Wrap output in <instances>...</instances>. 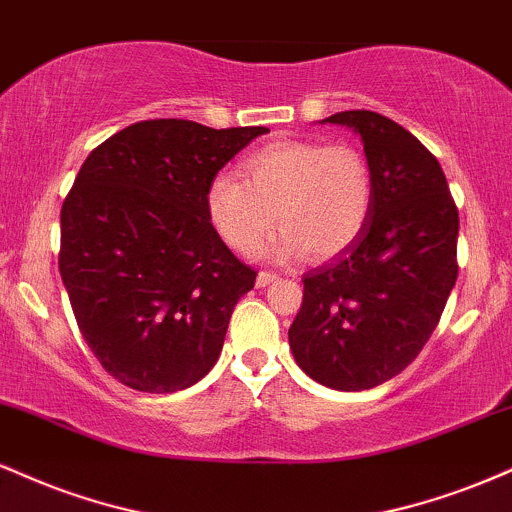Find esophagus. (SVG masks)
I'll return each mask as SVG.
<instances>
[{
	"instance_id": "obj_1",
	"label": "esophagus",
	"mask_w": 512,
	"mask_h": 512,
	"mask_svg": "<svg viewBox=\"0 0 512 512\" xmlns=\"http://www.w3.org/2000/svg\"><path fill=\"white\" fill-rule=\"evenodd\" d=\"M276 279H279V276L276 274H272V272H260L257 274V288H264V286H269V283H274Z\"/></svg>"
}]
</instances>
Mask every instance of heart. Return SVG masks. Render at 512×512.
Returning a JSON list of instances; mask_svg holds the SVG:
<instances>
[{
    "label": "heart",
    "instance_id": "heart-1",
    "mask_svg": "<svg viewBox=\"0 0 512 512\" xmlns=\"http://www.w3.org/2000/svg\"><path fill=\"white\" fill-rule=\"evenodd\" d=\"M243 178L219 174L207 186V214L226 245L240 255L260 248L269 229L279 238L264 250L288 260L305 250L329 260L355 243L372 209V171L350 143L279 140L240 164Z\"/></svg>",
    "mask_w": 512,
    "mask_h": 512
}]
</instances>
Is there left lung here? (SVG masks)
Masks as SVG:
<instances>
[{
	"mask_svg": "<svg viewBox=\"0 0 512 512\" xmlns=\"http://www.w3.org/2000/svg\"><path fill=\"white\" fill-rule=\"evenodd\" d=\"M360 135L372 171V209L350 248L303 276L288 329L310 379L365 391L403 372L439 324L458 279V207L432 152L377 112H338Z\"/></svg>",
	"mask_w": 512,
	"mask_h": 512,
	"instance_id": "1",
	"label": "left lung"
}]
</instances>
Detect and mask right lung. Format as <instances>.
I'll return each mask as SVG.
<instances>
[{
	"mask_svg": "<svg viewBox=\"0 0 512 512\" xmlns=\"http://www.w3.org/2000/svg\"><path fill=\"white\" fill-rule=\"evenodd\" d=\"M264 126L140 121L90 152L61 207L59 272L100 365L145 393L214 367L255 269L219 238L207 186Z\"/></svg>",
	"mask_w": 512,
	"mask_h": 512,
	"instance_id": "right-lung-1",
	"label": "right lung"
}]
</instances>
